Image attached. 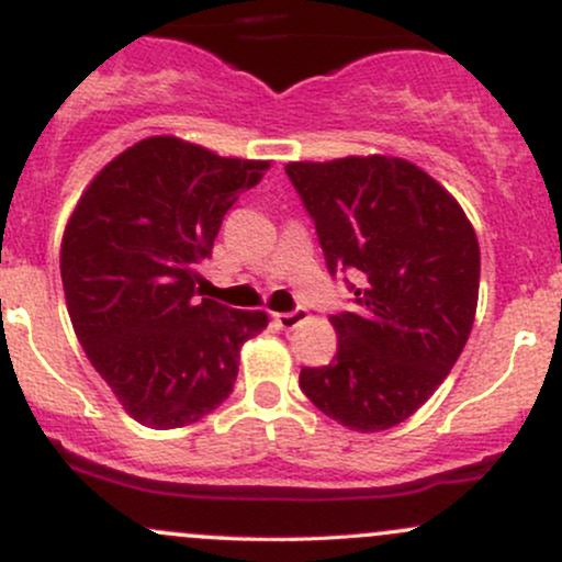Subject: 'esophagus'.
Segmentation results:
<instances>
[{
	"label": "esophagus",
	"mask_w": 562,
	"mask_h": 562,
	"mask_svg": "<svg viewBox=\"0 0 562 562\" xmlns=\"http://www.w3.org/2000/svg\"><path fill=\"white\" fill-rule=\"evenodd\" d=\"M303 317H306V312H303V308H295V312L274 314V322L277 327H282V330H293V327L301 325Z\"/></svg>",
	"instance_id": "obj_1"
}]
</instances>
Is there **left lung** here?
<instances>
[{
    "instance_id": "1",
    "label": "left lung",
    "mask_w": 562,
    "mask_h": 562,
    "mask_svg": "<svg viewBox=\"0 0 562 562\" xmlns=\"http://www.w3.org/2000/svg\"><path fill=\"white\" fill-rule=\"evenodd\" d=\"M314 218L327 269H351L357 312L333 314L338 351L301 389L359 434L404 423L460 359L479 306L481 248L443 184L396 156L285 166Z\"/></svg>"
}]
</instances>
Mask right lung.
Masks as SVG:
<instances>
[{"mask_svg":"<svg viewBox=\"0 0 562 562\" xmlns=\"http://www.w3.org/2000/svg\"><path fill=\"white\" fill-rule=\"evenodd\" d=\"M269 166L158 134L102 166L68 218L60 277L76 338L147 428L214 412L235 385L243 344L269 325L267 312L222 306L198 288L224 214Z\"/></svg>","mask_w":562,"mask_h":562,"instance_id":"1","label":"right lung"}]
</instances>
